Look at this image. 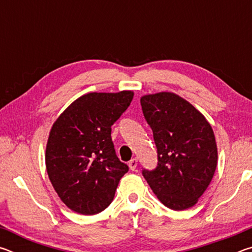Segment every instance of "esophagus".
I'll use <instances>...</instances> for the list:
<instances>
[{
	"label": "esophagus",
	"instance_id": "obj_1",
	"mask_svg": "<svg viewBox=\"0 0 252 252\" xmlns=\"http://www.w3.org/2000/svg\"><path fill=\"white\" fill-rule=\"evenodd\" d=\"M129 167L132 171H134V170L136 169V167H138V159H136V158L129 161Z\"/></svg>",
	"mask_w": 252,
	"mask_h": 252
}]
</instances>
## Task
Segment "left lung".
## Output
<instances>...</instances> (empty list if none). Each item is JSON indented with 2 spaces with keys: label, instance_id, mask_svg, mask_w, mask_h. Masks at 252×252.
<instances>
[{
  "label": "left lung",
  "instance_id": "1",
  "mask_svg": "<svg viewBox=\"0 0 252 252\" xmlns=\"http://www.w3.org/2000/svg\"><path fill=\"white\" fill-rule=\"evenodd\" d=\"M158 150V167L142 174L158 199L172 210L193 207L215 174L218 149L210 123L173 92L140 99Z\"/></svg>",
  "mask_w": 252,
  "mask_h": 252
}]
</instances>
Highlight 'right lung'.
<instances>
[{"instance_id":"1","label":"right lung","mask_w":252,"mask_h":252,"mask_svg":"<svg viewBox=\"0 0 252 252\" xmlns=\"http://www.w3.org/2000/svg\"><path fill=\"white\" fill-rule=\"evenodd\" d=\"M133 91L91 92L60 114L45 149L46 172L60 199L81 215H96L112 202L129 170L116 155L111 126L130 105Z\"/></svg>"}]
</instances>
